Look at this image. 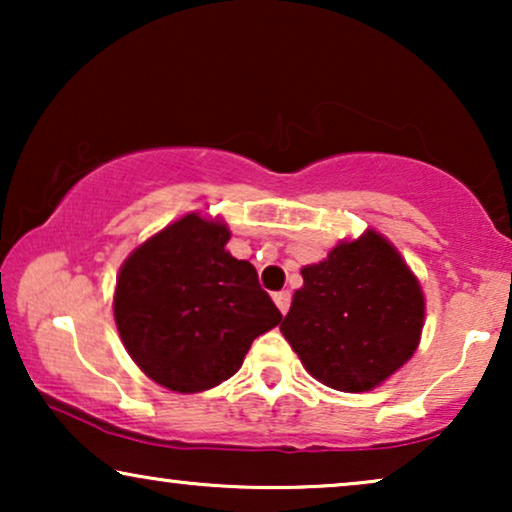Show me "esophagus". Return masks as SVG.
<instances>
[{
	"label": "esophagus",
	"instance_id": "obj_1",
	"mask_svg": "<svg viewBox=\"0 0 512 512\" xmlns=\"http://www.w3.org/2000/svg\"><path fill=\"white\" fill-rule=\"evenodd\" d=\"M272 298H275V305L279 307V312H282V314L289 312V307H291V293L289 291H279Z\"/></svg>",
	"mask_w": 512,
	"mask_h": 512
}]
</instances>
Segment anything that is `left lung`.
<instances>
[{"label":"left lung","instance_id":"left-lung-1","mask_svg":"<svg viewBox=\"0 0 512 512\" xmlns=\"http://www.w3.org/2000/svg\"><path fill=\"white\" fill-rule=\"evenodd\" d=\"M303 286L279 331L307 373L359 394L387 382L422 340V284L398 249L373 228L342 240L300 270Z\"/></svg>","mask_w":512,"mask_h":512}]
</instances>
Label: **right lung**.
Here are the masks:
<instances>
[{
  "mask_svg": "<svg viewBox=\"0 0 512 512\" xmlns=\"http://www.w3.org/2000/svg\"><path fill=\"white\" fill-rule=\"evenodd\" d=\"M228 223L191 212L130 251L114 289L125 352L160 387L200 394L242 368L251 342L282 321L249 261L230 256Z\"/></svg>",
  "mask_w": 512,
  "mask_h": 512,
  "instance_id": "right-lung-1",
  "label": "right lung"
}]
</instances>
